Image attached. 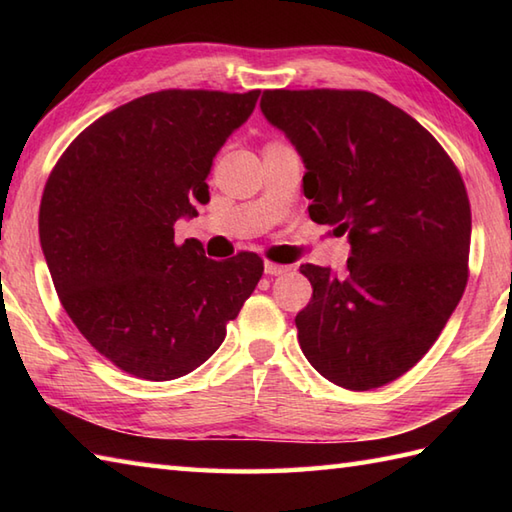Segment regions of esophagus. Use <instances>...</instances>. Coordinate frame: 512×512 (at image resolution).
Returning a JSON list of instances; mask_svg holds the SVG:
<instances>
[{
	"label": "esophagus",
	"mask_w": 512,
	"mask_h": 512,
	"mask_svg": "<svg viewBox=\"0 0 512 512\" xmlns=\"http://www.w3.org/2000/svg\"><path fill=\"white\" fill-rule=\"evenodd\" d=\"M288 266H281V264H275V262H266L264 264V273L266 275H284V273H288Z\"/></svg>",
	"instance_id": "34e87169"
}]
</instances>
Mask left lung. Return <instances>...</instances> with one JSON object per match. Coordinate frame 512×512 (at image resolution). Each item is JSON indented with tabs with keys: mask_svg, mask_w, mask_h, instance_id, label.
<instances>
[{
	"mask_svg": "<svg viewBox=\"0 0 512 512\" xmlns=\"http://www.w3.org/2000/svg\"><path fill=\"white\" fill-rule=\"evenodd\" d=\"M262 112L303 158L317 224L347 233L343 275L303 264L312 299L299 345L330 383L367 391L429 352L469 279L471 204L447 151L363 90H266Z\"/></svg>",
	"mask_w": 512,
	"mask_h": 512,
	"instance_id": "obj_1",
	"label": "left lung"
}]
</instances>
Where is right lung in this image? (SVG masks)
Returning a JSON list of instances; mask_svg holds the SVG:
<instances>
[{"instance_id":"1","label":"right lung","mask_w":512,"mask_h":512,"mask_svg":"<svg viewBox=\"0 0 512 512\" xmlns=\"http://www.w3.org/2000/svg\"><path fill=\"white\" fill-rule=\"evenodd\" d=\"M259 90H162L101 116L50 171L39 239L72 323L123 372L173 380L222 345L264 262L204 255L173 226L209 202L217 151L253 114Z\"/></svg>"}]
</instances>
